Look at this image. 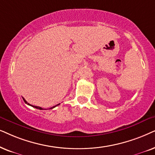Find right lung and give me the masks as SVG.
Wrapping results in <instances>:
<instances>
[{
	"label": "right lung",
	"instance_id": "obj_1",
	"mask_svg": "<svg viewBox=\"0 0 155 155\" xmlns=\"http://www.w3.org/2000/svg\"><path fill=\"white\" fill-rule=\"evenodd\" d=\"M22 99H23V101H25V103L26 104H28V105H29V106H32V107H34V108H38V109H40V110H44V109H43L42 108H41V107H39V106H32V105H31V104H28V102L26 101H25V99L24 98H22ZM60 104H57V105H56V106H53V107H51V108H50L49 109H52V108H55V107L56 106H59V105Z\"/></svg>",
	"mask_w": 155,
	"mask_h": 155
}]
</instances>
